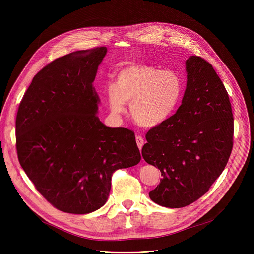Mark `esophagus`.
<instances>
[{
    "label": "esophagus",
    "mask_w": 254,
    "mask_h": 254,
    "mask_svg": "<svg viewBox=\"0 0 254 254\" xmlns=\"http://www.w3.org/2000/svg\"><path fill=\"white\" fill-rule=\"evenodd\" d=\"M135 141H136V144H137L138 149L141 150V148H142V146H143V142H144L143 138H142L140 135H136V136H135Z\"/></svg>",
    "instance_id": "1"
}]
</instances>
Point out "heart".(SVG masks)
Segmentation results:
<instances>
[{
  "instance_id": "heart-1",
  "label": "heart",
  "mask_w": 254,
  "mask_h": 254,
  "mask_svg": "<svg viewBox=\"0 0 254 254\" xmlns=\"http://www.w3.org/2000/svg\"><path fill=\"white\" fill-rule=\"evenodd\" d=\"M182 92V79L174 70L131 64L122 68L116 82L107 85L106 100L114 116H122L129 102L132 120L141 127H155L173 115Z\"/></svg>"
}]
</instances>
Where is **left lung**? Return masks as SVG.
<instances>
[{"label":"left lung","instance_id":"1","mask_svg":"<svg viewBox=\"0 0 254 254\" xmlns=\"http://www.w3.org/2000/svg\"><path fill=\"white\" fill-rule=\"evenodd\" d=\"M186 72L182 104L147 132L141 150L144 161L163 176L149 196L168 208L185 207L207 193L233 147L232 110L221 79L199 56L186 60Z\"/></svg>","mask_w":254,"mask_h":254}]
</instances>
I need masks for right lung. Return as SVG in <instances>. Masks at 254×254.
<instances>
[{
    "mask_svg": "<svg viewBox=\"0 0 254 254\" xmlns=\"http://www.w3.org/2000/svg\"><path fill=\"white\" fill-rule=\"evenodd\" d=\"M107 52L96 47L55 59L36 74L16 118L21 167L55 208L87 214L102 207L116 170L140 161L132 130L108 127L96 116L92 85Z\"/></svg>",
    "mask_w": 254,
    "mask_h": 254,
    "instance_id": "right-lung-1",
    "label": "right lung"
}]
</instances>
